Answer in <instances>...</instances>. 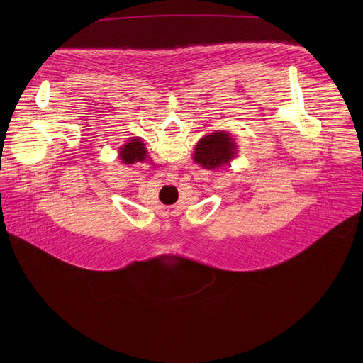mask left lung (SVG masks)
<instances>
[{
  "label": "left lung",
  "instance_id": "obj_1",
  "mask_svg": "<svg viewBox=\"0 0 363 363\" xmlns=\"http://www.w3.org/2000/svg\"><path fill=\"white\" fill-rule=\"evenodd\" d=\"M234 143L228 133L216 132L203 136L194 153V161L206 169H216L224 164H230L234 157Z\"/></svg>",
  "mask_w": 363,
  "mask_h": 363
}]
</instances>
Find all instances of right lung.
Returning <instances> with one entry per match:
<instances>
[{"mask_svg": "<svg viewBox=\"0 0 363 363\" xmlns=\"http://www.w3.org/2000/svg\"><path fill=\"white\" fill-rule=\"evenodd\" d=\"M146 150L143 147V143L139 139H132L129 143L123 145L121 147V160L125 164H135L145 160Z\"/></svg>", "mask_w": 363, "mask_h": 363, "instance_id": "1", "label": "right lung"}]
</instances>
